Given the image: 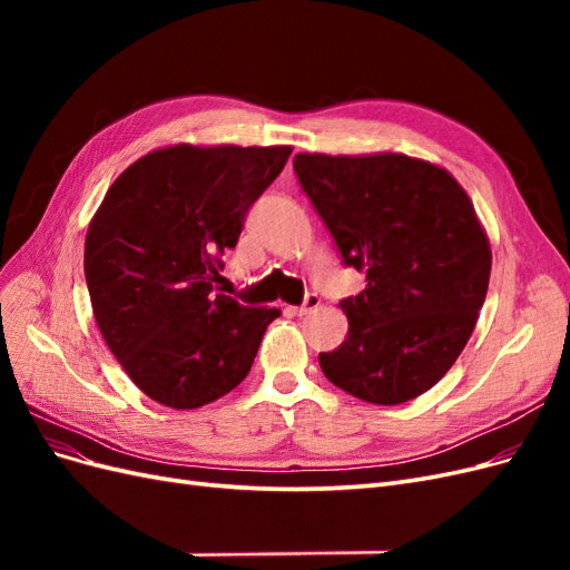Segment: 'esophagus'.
Returning <instances> with one entry per match:
<instances>
[{
	"label": "esophagus",
	"mask_w": 570,
	"mask_h": 570,
	"mask_svg": "<svg viewBox=\"0 0 570 570\" xmlns=\"http://www.w3.org/2000/svg\"><path fill=\"white\" fill-rule=\"evenodd\" d=\"M318 304H321V297L316 295V292H308V295H306V297H304V302H302V306H295V308H292V312H295L297 316L312 314L314 308H318Z\"/></svg>",
	"instance_id": "34e87169"
}]
</instances>
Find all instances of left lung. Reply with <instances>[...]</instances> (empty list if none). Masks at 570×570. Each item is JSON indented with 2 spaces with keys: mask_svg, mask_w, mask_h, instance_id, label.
I'll list each match as a JSON object with an SVG mask.
<instances>
[{
  "mask_svg": "<svg viewBox=\"0 0 570 570\" xmlns=\"http://www.w3.org/2000/svg\"><path fill=\"white\" fill-rule=\"evenodd\" d=\"M295 174L366 289L342 299L347 340L321 352L327 381L371 404L433 387L469 342L492 252L473 204L444 168L404 154H297Z\"/></svg>",
  "mask_w": 570,
  "mask_h": 570,
  "instance_id": "1",
  "label": "left lung"
}]
</instances>
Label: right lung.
Instances as JSON below:
<instances>
[{
    "mask_svg": "<svg viewBox=\"0 0 570 570\" xmlns=\"http://www.w3.org/2000/svg\"><path fill=\"white\" fill-rule=\"evenodd\" d=\"M292 147L149 151L116 178L85 237L99 333L149 400L199 409L245 381L278 308L216 295L223 252Z\"/></svg>",
    "mask_w": 570,
    "mask_h": 570,
    "instance_id": "1",
    "label": "right lung"
}]
</instances>
